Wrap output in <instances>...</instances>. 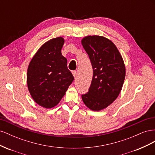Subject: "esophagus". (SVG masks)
Segmentation results:
<instances>
[{"instance_id": "34e87169", "label": "esophagus", "mask_w": 155, "mask_h": 155, "mask_svg": "<svg viewBox=\"0 0 155 155\" xmlns=\"http://www.w3.org/2000/svg\"><path fill=\"white\" fill-rule=\"evenodd\" d=\"M72 73L73 74L74 78H76V77H77V72H76V71H72Z\"/></svg>"}]
</instances>
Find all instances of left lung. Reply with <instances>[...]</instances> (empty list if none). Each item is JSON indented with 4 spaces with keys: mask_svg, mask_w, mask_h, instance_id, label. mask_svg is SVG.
I'll return each instance as SVG.
<instances>
[{
    "mask_svg": "<svg viewBox=\"0 0 155 155\" xmlns=\"http://www.w3.org/2000/svg\"><path fill=\"white\" fill-rule=\"evenodd\" d=\"M81 44L93 69L88 92L81 97L91 110L99 111L110 105L120 94L125 77V67L118 48L106 37L88 35L81 40Z\"/></svg>",
    "mask_w": 155,
    "mask_h": 155,
    "instance_id": "left-lung-1",
    "label": "left lung"
}]
</instances>
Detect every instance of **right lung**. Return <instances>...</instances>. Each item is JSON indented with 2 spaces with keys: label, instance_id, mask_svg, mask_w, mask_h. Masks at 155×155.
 <instances>
[{
  "label": "right lung",
  "instance_id": "right-lung-1",
  "mask_svg": "<svg viewBox=\"0 0 155 155\" xmlns=\"http://www.w3.org/2000/svg\"><path fill=\"white\" fill-rule=\"evenodd\" d=\"M64 43L61 37L46 42L28 68L27 85L31 96L46 109L59 104L74 79L67 68V59L61 54Z\"/></svg>",
  "mask_w": 155,
  "mask_h": 155
}]
</instances>
